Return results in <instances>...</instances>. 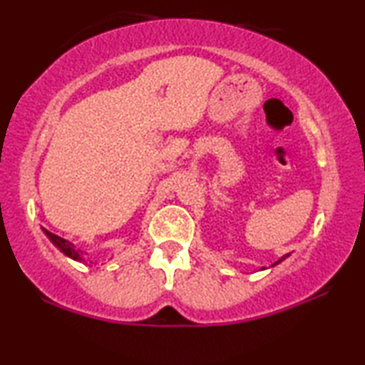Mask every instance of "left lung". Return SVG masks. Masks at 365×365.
Listing matches in <instances>:
<instances>
[{
	"label": "left lung",
	"instance_id": "1",
	"mask_svg": "<svg viewBox=\"0 0 365 365\" xmlns=\"http://www.w3.org/2000/svg\"><path fill=\"white\" fill-rule=\"evenodd\" d=\"M287 256H289V253H287V255H284V256H281V258H279L278 261H274V263H273V266H276V264H279V263H281V261H284V259L287 258ZM261 269H264V268H261Z\"/></svg>",
	"mask_w": 365,
	"mask_h": 365
}]
</instances>
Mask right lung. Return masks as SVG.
<instances>
[{
    "label": "right lung",
    "instance_id": "add662e5",
    "mask_svg": "<svg viewBox=\"0 0 365 365\" xmlns=\"http://www.w3.org/2000/svg\"><path fill=\"white\" fill-rule=\"evenodd\" d=\"M43 232H44L46 236H48L51 243H53V245L56 246V248H58V250L61 251V253H64V255L68 256V258H71V259L79 261V263H84V256L87 255L86 251L76 248L74 243H71V241L61 238V236L48 232V230H46V228H43Z\"/></svg>",
    "mask_w": 365,
    "mask_h": 365
}]
</instances>
